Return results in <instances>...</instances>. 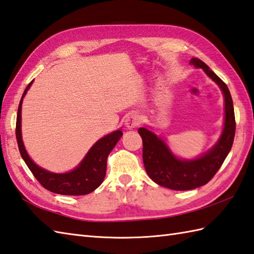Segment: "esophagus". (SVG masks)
I'll return each instance as SVG.
<instances>
[{
	"label": "esophagus",
	"instance_id": "obj_1",
	"mask_svg": "<svg viewBox=\"0 0 254 254\" xmlns=\"http://www.w3.org/2000/svg\"><path fill=\"white\" fill-rule=\"evenodd\" d=\"M140 123H141V117H140V115L137 114V113H132V114L127 116L125 125L128 129H132L138 127L140 125Z\"/></svg>",
	"mask_w": 254,
	"mask_h": 254
}]
</instances>
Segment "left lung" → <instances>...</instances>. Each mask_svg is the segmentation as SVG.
<instances>
[{"instance_id":"1","label":"left lung","mask_w":254,"mask_h":254,"mask_svg":"<svg viewBox=\"0 0 254 254\" xmlns=\"http://www.w3.org/2000/svg\"><path fill=\"white\" fill-rule=\"evenodd\" d=\"M190 64L202 68L221 88L225 100V123L221 138L206 153L194 160H180L175 156L167 144L146 128H139L142 138L143 164L149 177L157 185L173 190H190L207 184L221 168L233 146L236 122L233 99L221 78L199 59H191Z\"/></svg>"}]
</instances>
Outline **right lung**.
Listing matches in <instances>:
<instances>
[{"label": "right lung", "mask_w": 254, "mask_h": 254, "mask_svg": "<svg viewBox=\"0 0 254 254\" xmlns=\"http://www.w3.org/2000/svg\"><path fill=\"white\" fill-rule=\"evenodd\" d=\"M33 81V80H32ZM32 81L28 84L22 93L21 100L18 106L16 120V139L18 143V149L22 160L25 161L28 168L31 171L33 176L37 178L42 187L48 189L51 192L64 194V195H83L92 192L103 183L106 174V162L111 151L123 136L121 130L113 131L101 138L95 142L92 148L89 150L84 159L75 170L64 174L51 173L44 168L38 166L30 159L25 149L21 139V104L22 99L29 90Z\"/></svg>", "instance_id": "add662e5"}]
</instances>
